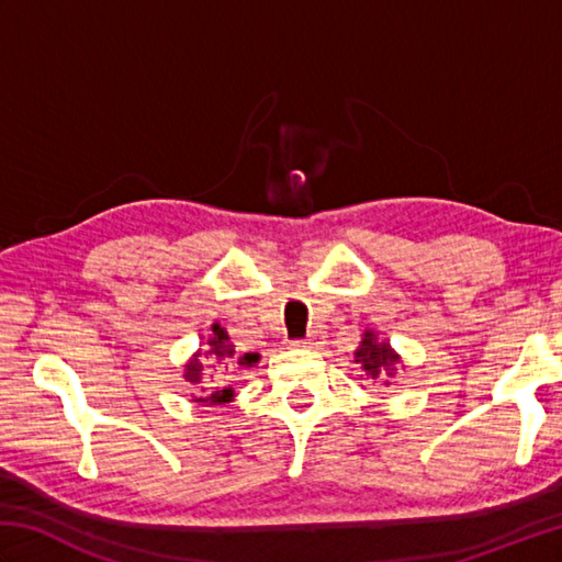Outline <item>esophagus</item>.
<instances>
[{"label": "esophagus", "mask_w": 562, "mask_h": 562, "mask_svg": "<svg viewBox=\"0 0 562 562\" xmlns=\"http://www.w3.org/2000/svg\"><path fill=\"white\" fill-rule=\"evenodd\" d=\"M292 345H294V348L316 350V348H321V345H324V333H321V330H312V333H308V336H306L304 340H294Z\"/></svg>", "instance_id": "1"}]
</instances>
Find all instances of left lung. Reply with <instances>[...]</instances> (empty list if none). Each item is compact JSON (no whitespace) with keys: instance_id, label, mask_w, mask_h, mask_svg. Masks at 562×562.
<instances>
[{"instance_id":"obj_1","label":"left lung","mask_w":562,"mask_h":562,"mask_svg":"<svg viewBox=\"0 0 562 562\" xmlns=\"http://www.w3.org/2000/svg\"><path fill=\"white\" fill-rule=\"evenodd\" d=\"M355 362L362 369L364 381H376L381 386H389V379L403 369V357L391 348V342L379 338L374 328H364L362 340L355 350Z\"/></svg>"}]
</instances>
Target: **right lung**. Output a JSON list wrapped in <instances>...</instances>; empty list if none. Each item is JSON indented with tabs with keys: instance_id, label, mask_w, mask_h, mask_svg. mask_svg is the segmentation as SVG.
Here are the masks:
<instances>
[{
	"instance_id": "obj_1",
	"label": "right lung",
	"mask_w": 562,
	"mask_h": 562,
	"mask_svg": "<svg viewBox=\"0 0 562 562\" xmlns=\"http://www.w3.org/2000/svg\"><path fill=\"white\" fill-rule=\"evenodd\" d=\"M260 362L258 352H241L236 350V345L232 342L229 333L222 324H212V330L207 338H202L200 348L188 357V362L183 364V379L188 384H193V393H190V401L198 405H207V408H214V405H226L234 401V389L232 386H214L207 389L205 379L212 376L210 369L220 367V364H229L234 369H250Z\"/></svg>"
}]
</instances>
